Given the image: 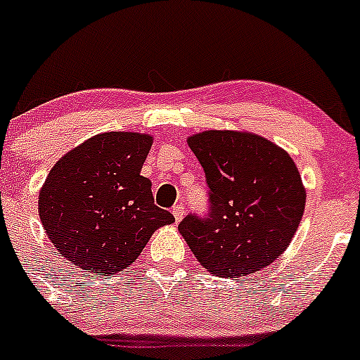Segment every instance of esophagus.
<instances>
[{
  "label": "esophagus",
  "mask_w": 360,
  "mask_h": 360,
  "mask_svg": "<svg viewBox=\"0 0 360 360\" xmlns=\"http://www.w3.org/2000/svg\"><path fill=\"white\" fill-rule=\"evenodd\" d=\"M184 214H185V207L184 206H181V205L173 206V217H175L176 221H180L181 218H184Z\"/></svg>",
  "instance_id": "34e87169"
}]
</instances>
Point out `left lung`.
Here are the masks:
<instances>
[{"label": "left lung", "mask_w": 360, "mask_h": 360, "mask_svg": "<svg viewBox=\"0 0 360 360\" xmlns=\"http://www.w3.org/2000/svg\"><path fill=\"white\" fill-rule=\"evenodd\" d=\"M205 168L210 214H188L179 231L214 276L243 277L265 269L290 246L307 191L290 154L257 133L207 129L187 139Z\"/></svg>", "instance_id": "8db88e82"}]
</instances>
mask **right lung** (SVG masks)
I'll return each instance as SVG.
<instances>
[{"mask_svg": "<svg viewBox=\"0 0 360 360\" xmlns=\"http://www.w3.org/2000/svg\"><path fill=\"white\" fill-rule=\"evenodd\" d=\"M154 139L107 131L62 155L48 173L38 213L55 250L95 276L123 272L150 236L175 221L154 205L150 180L140 175Z\"/></svg>", "mask_w": 360, "mask_h": 360, "instance_id": "add662e5", "label": "right lung"}]
</instances>
